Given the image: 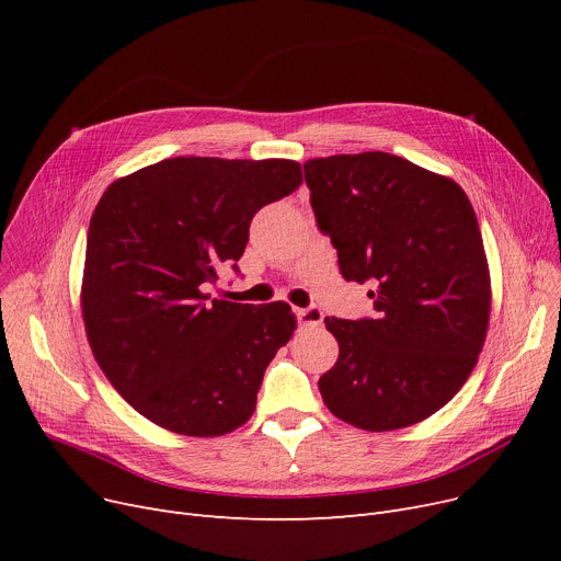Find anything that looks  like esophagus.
Masks as SVG:
<instances>
[{"label": "esophagus", "instance_id": "1", "mask_svg": "<svg viewBox=\"0 0 561 561\" xmlns=\"http://www.w3.org/2000/svg\"><path fill=\"white\" fill-rule=\"evenodd\" d=\"M296 316L300 320L302 328H318L322 325V309L320 307H307V309H296Z\"/></svg>", "mask_w": 561, "mask_h": 561}]
</instances>
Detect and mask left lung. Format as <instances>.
<instances>
[{
    "label": "left lung",
    "instance_id": "1",
    "mask_svg": "<svg viewBox=\"0 0 561 561\" xmlns=\"http://www.w3.org/2000/svg\"><path fill=\"white\" fill-rule=\"evenodd\" d=\"M305 182L343 279L375 288L373 318H325L339 362L318 379L320 396L362 430L421 423L463 387L489 328L473 206L448 176L387 152L311 159Z\"/></svg>",
    "mask_w": 561,
    "mask_h": 561
}]
</instances>
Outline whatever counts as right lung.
Here are the masks:
<instances>
[{"label": "right lung", "mask_w": 561, "mask_h": 561, "mask_svg": "<svg viewBox=\"0 0 561 561\" xmlns=\"http://www.w3.org/2000/svg\"><path fill=\"white\" fill-rule=\"evenodd\" d=\"M302 184L296 161L174 157L113 182L88 227V343L140 416L186 436L241 427L263 373L296 332L286 302L211 300L239 273L261 206Z\"/></svg>", "instance_id": "obj_1"}]
</instances>
